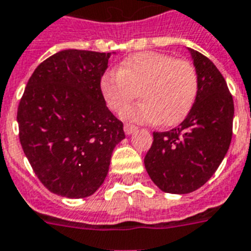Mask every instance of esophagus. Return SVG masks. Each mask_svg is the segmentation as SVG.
<instances>
[{
	"instance_id": "1",
	"label": "esophagus",
	"mask_w": 251,
	"mask_h": 251,
	"mask_svg": "<svg viewBox=\"0 0 251 251\" xmlns=\"http://www.w3.org/2000/svg\"><path fill=\"white\" fill-rule=\"evenodd\" d=\"M136 130H137V127H136L134 124H124V132H126V134H132L133 132H136Z\"/></svg>"
}]
</instances>
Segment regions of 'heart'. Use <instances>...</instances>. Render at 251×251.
I'll return each mask as SVG.
<instances>
[{
    "mask_svg": "<svg viewBox=\"0 0 251 251\" xmlns=\"http://www.w3.org/2000/svg\"><path fill=\"white\" fill-rule=\"evenodd\" d=\"M100 91L114 113L123 111L139 92L143 102L122 114L127 121L176 126L187 117L195 102L199 73L190 60L146 51L128 56L118 72L103 74Z\"/></svg>",
    "mask_w": 251,
    "mask_h": 251,
    "instance_id": "obj_1",
    "label": "heart"
}]
</instances>
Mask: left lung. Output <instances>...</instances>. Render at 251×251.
<instances>
[{"label":"left lung","mask_w":251,"mask_h":251,"mask_svg":"<svg viewBox=\"0 0 251 251\" xmlns=\"http://www.w3.org/2000/svg\"><path fill=\"white\" fill-rule=\"evenodd\" d=\"M199 73V92L178 127L154 132L145 168L161 191L188 194L214 175L232 140L233 99L217 66L190 49Z\"/></svg>","instance_id":"obj_1"}]
</instances>
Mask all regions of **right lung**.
Wrapping results in <instances>:
<instances>
[{
  "instance_id": "right-lung-1",
  "label": "right lung",
  "mask_w": 251,
  "mask_h": 251,
  "mask_svg": "<svg viewBox=\"0 0 251 251\" xmlns=\"http://www.w3.org/2000/svg\"><path fill=\"white\" fill-rule=\"evenodd\" d=\"M110 53L64 50L39 64L18 107L23 151L56 195H92L106 178L123 123L103 101L100 80Z\"/></svg>"
}]
</instances>
